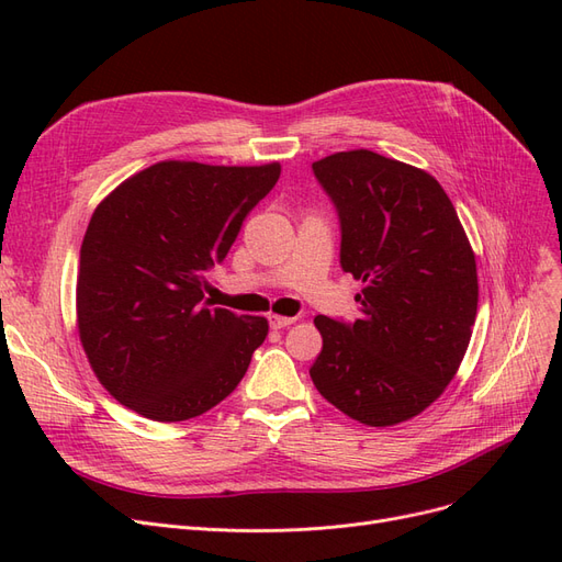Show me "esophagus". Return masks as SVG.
I'll list each match as a JSON object with an SVG mask.
<instances>
[{
  "mask_svg": "<svg viewBox=\"0 0 562 562\" xmlns=\"http://www.w3.org/2000/svg\"><path fill=\"white\" fill-rule=\"evenodd\" d=\"M293 323H295V318H293V316H277V314H271V316H269V326L274 328V330H281V328L293 326Z\"/></svg>",
  "mask_w": 562,
  "mask_h": 562,
  "instance_id": "34e87169",
  "label": "esophagus"
}]
</instances>
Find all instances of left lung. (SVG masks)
Wrapping results in <instances>:
<instances>
[{"label": "left lung", "instance_id": "obj_1", "mask_svg": "<svg viewBox=\"0 0 562 562\" xmlns=\"http://www.w3.org/2000/svg\"><path fill=\"white\" fill-rule=\"evenodd\" d=\"M339 217V265L363 281L353 323L316 316L310 375L318 394L368 427H394L443 394L479 310L471 244L443 187L370 149L312 164Z\"/></svg>", "mask_w": 562, "mask_h": 562}]
</instances>
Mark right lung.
Listing matches in <instances>:
<instances>
[{"label":"right lung","mask_w":562,"mask_h":562,"mask_svg":"<svg viewBox=\"0 0 562 562\" xmlns=\"http://www.w3.org/2000/svg\"><path fill=\"white\" fill-rule=\"evenodd\" d=\"M279 176L277 161H159L100 201L79 252L77 328L119 403L184 422L241 382L267 318L211 307L203 285Z\"/></svg>","instance_id":"1"}]
</instances>
